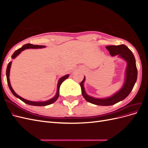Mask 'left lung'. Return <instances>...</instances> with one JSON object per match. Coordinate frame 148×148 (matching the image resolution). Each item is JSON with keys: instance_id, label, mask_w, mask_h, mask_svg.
<instances>
[{"instance_id": "obj_1", "label": "left lung", "mask_w": 148, "mask_h": 148, "mask_svg": "<svg viewBox=\"0 0 148 148\" xmlns=\"http://www.w3.org/2000/svg\"><path fill=\"white\" fill-rule=\"evenodd\" d=\"M106 49L109 51L112 56L119 55L122 57L127 62V67L126 71V78L125 84L122 88L114 96L106 99H96L87 95L84 91L83 83L85 80L84 78L83 81L80 83L82 88V95L88 102L91 104L98 106H112L126 98L130 93L135 85L136 79L138 71L136 66V61L132 52L124 44L119 46H109Z\"/></svg>"}]
</instances>
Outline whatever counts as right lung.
Returning <instances> with one entry per match:
<instances>
[{"instance_id":"right-lung-1","label":"right lung","mask_w":148,"mask_h":148,"mask_svg":"<svg viewBox=\"0 0 148 148\" xmlns=\"http://www.w3.org/2000/svg\"><path fill=\"white\" fill-rule=\"evenodd\" d=\"M42 47H45L44 46H39V45H33V44H26L25 45H24L23 47L20 48L16 50L14 53H13V55L12 56V59H15V58L18 55L20 54V53L24 51L25 49H29V48H32V49H38V48H42ZM11 64H12V62H9L8 63L7 67V70H6V76H7V83H8V87H9L10 89L11 92H12V94L13 95H14L15 97L19 98L20 100H21L23 102H24L25 103L31 106H47V105H50L52 103L54 102L55 101H56V100L58 99V97L59 96V89H60V84H62V83L63 82L64 80H65L66 78H68V77H69V75H66L64 77H62L60 79L59 82H58V84H57V93H56V95L54 97H53L52 99L45 101V102H33V101H29L28 100H26L23 98H22L21 97H20V96H18V95L15 92V91H13V89H12V86H11V84L10 83V79H9V75H10V66H11Z\"/></svg>"}]
</instances>
